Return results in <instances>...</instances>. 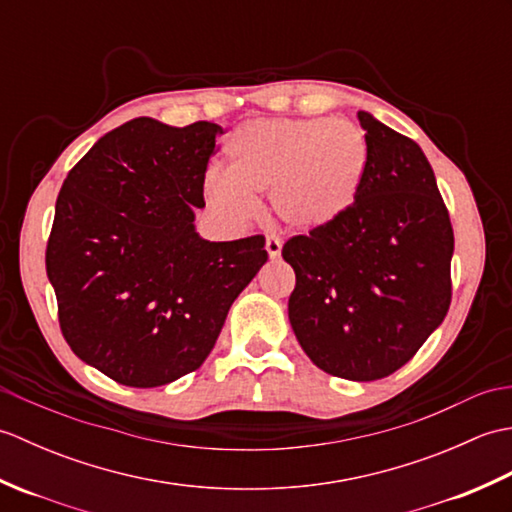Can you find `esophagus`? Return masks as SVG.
I'll list each match as a JSON object with an SVG mask.
<instances>
[{
  "label": "esophagus",
  "instance_id": "obj_1",
  "mask_svg": "<svg viewBox=\"0 0 512 512\" xmlns=\"http://www.w3.org/2000/svg\"><path fill=\"white\" fill-rule=\"evenodd\" d=\"M266 253L270 259H277L281 255V239L275 235L266 237Z\"/></svg>",
  "mask_w": 512,
  "mask_h": 512
}]
</instances>
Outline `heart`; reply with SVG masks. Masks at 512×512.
Returning <instances> with one entry per match:
<instances>
[{
    "label": "heart",
    "mask_w": 512,
    "mask_h": 512,
    "mask_svg": "<svg viewBox=\"0 0 512 512\" xmlns=\"http://www.w3.org/2000/svg\"><path fill=\"white\" fill-rule=\"evenodd\" d=\"M228 169H211L204 193L231 220H246L255 193L295 231H319L339 220L363 187L369 147L345 118H255L228 136Z\"/></svg>",
    "instance_id": "b5f03b06"
}]
</instances>
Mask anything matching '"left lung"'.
Masks as SVG:
<instances>
[{
	"mask_svg": "<svg viewBox=\"0 0 512 512\" xmlns=\"http://www.w3.org/2000/svg\"><path fill=\"white\" fill-rule=\"evenodd\" d=\"M369 162L339 220L284 244L297 286L288 319L323 372L378 380L405 365L449 312L453 228L411 138L358 112Z\"/></svg>",
	"mask_w": 512,
	"mask_h": 512,
	"instance_id": "8db88e82",
	"label": "left lung"
}]
</instances>
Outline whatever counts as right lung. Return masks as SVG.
I'll list each match as a JSON object with an SVG mask.
<instances>
[{
    "label": "right lung",
    "mask_w": 512,
    "mask_h": 512,
    "mask_svg": "<svg viewBox=\"0 0 512 512\" xmlns=\"http://www.w3.org/2000/svg\"><path fill=\"white\" fill-rule=\"evenodd\" d=\"M222 127L140 116L107 132L68 173L46 273L65 341L127 387L198 369L268 253L264 235L209 242L195 231Z\"/></svg>",
    "instance_id": "obj_1"
}]
</instances>
